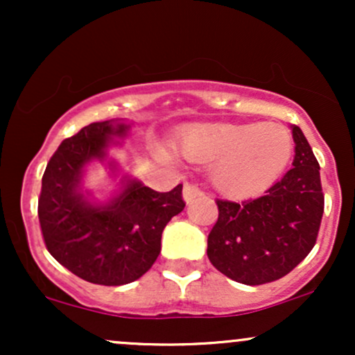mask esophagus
Here are the masks:
<instances>
[{"label":"esophagus","instance_id":"34e87169","mask_svg":"<svg viewBox=\"0 0 355 355\" xmlns=\"http://www.w3.org/2000/svg\"><path fill=\"white\" fill-rule=\"evenodd\" d=\"M200 195H202V190L198 189L197 185L185 183V187H183V200H185V203H191L195 198L200 197Z\"/></svg>","mask_w":355,"mask_h":355}]
</instances>
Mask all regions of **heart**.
<instances>
[{
	"label": "heart",
	"mask_w": 355,
	"mask_h": 355,
	"mask_svg": "<svg viewBox=\"0 0 355 355\" xmlns=\"http://www.w3.org/2000/svg\"><path fill=\"white\" fill-rule=\"evenodd\" d=\"M180 150L193 164H214L211 182L218 191L248 198L279 180L294 153V140L277 123H203L183 133Z\"/></svg>",
	"instance_id": "obj_1"
}]
</instances>
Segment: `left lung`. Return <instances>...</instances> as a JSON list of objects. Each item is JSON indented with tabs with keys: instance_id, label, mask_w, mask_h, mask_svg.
Instances as JSON below:
<instances>
[{
	"instance_id": "1",
	"label": "left lung",
	"mask_w": 355,
	"mask_h": 355,
	"mask_svg": "<svg viewBox=\"0 0 355 355\" xmlns=\"http://www.w3.org/2000/svg\"><path fill=\"white\" fill-rule=\"evenodd\" d=\"M294 166L263 197L242 203L217 200L209 234L211 266L229 279L260 285L287 275L315 245L324 195L320 166L299 126L292 125Z\"/></svg>"
}]
</instances>
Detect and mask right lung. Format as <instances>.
<instances>
[{
  "label": "right lung",
  "mask_w": 355,
  "mask_h": 355,
  "mask_svg": "<svg viewBox=\"0 0 355 355\" xmlns=\"http://www.w3.org/2000/svg\"><path fill=\"white\" fill-rule=\"evenodd\" d=\"M132 121L89 123L61 141L42 180L38 217L48 252L80 279L100 285L135 282L162 250V232L185 209L182 183L155 191L110 157ZM105 165L114 190L100 199L84 187L89 166Z\"/></svg>",
  "instance_id": "1"
}]
</instances>
